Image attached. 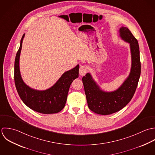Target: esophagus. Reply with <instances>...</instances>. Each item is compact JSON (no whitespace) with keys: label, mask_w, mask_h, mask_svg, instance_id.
I'll return each mask as SVG.
<instances>
[{"label":"esophagus","mask_w":155,"mask_h":155,"mask_svg":"<svg viewBox=\"0 0 155 155\" xmlns=\"http://www.w3.org/2000/svg\"><path fill=\"white\" fill-rule=\"evenodd\" d=\"M89 69V67L86 65H83V66H81L80 67V69H79V74L81 76H83V75H84L87 71Z\"/></svg>","instance_id":"34e87169"}]
</instances>
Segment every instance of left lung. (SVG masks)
Masks as SVG:
<instances>
[{
  "instance_id": "1",
  "label": "left lung",
  "mask_w": 155,
  "mask_h": 155,
  "mask_svg": "<svg viewBox=\"0 0 155 155\" xmlns=\"http://www.w3.org/2000/svg\"><path fill=\"white\" fill-rule=\"evenodd\" d=\"M120 36L130 44L132 64L130 72L123 84L117 90L108 92L101 90L90 73L82 78L89 109L101 115H108L124 108L135 92L141 74L140 48L137 39L126 27L119 29Z\"/></svg>"
}]
</instances>
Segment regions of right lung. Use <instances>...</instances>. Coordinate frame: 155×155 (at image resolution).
I'll list each match as a JSON object with an SVG mask.
<instances>
[{
    "label": "right lung",
    "mask_w": 155,
    "mask_h": 155,
    "mask_svg": "<svg viewBox=\"0 0 155 155\" xmlns=\"http://www.w3.org/2000/svg\"><path fill=\"white\" fill-rule=\"evenodd\" d=\"M25 35L21 39L14 63V81L17 92L25 105L36 112L42 114L59 113L65 105L71 83L78 77L79 65L63 73L58 81L47 90L31 89L24 83L20 71V56Z\"/></svg>",
    "instance_id": "1"
}]
</instances>
